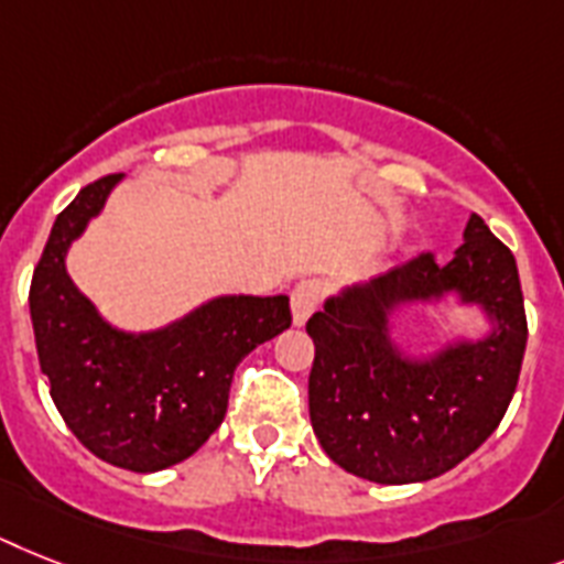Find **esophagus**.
<instances>
[{
    "label": "esophagus",
    "mask_w": 564,
    "mask_h": 564,
    "mask_svg": "<svg viewBox=\"0 0 564 564\" xmlns=\"http://www.w3.org/2000/svg\"><path fill=\"white\" fill-rule=\"evenodd\" d=\"M323 296H325V285L319 282V279H305V282H300V285L293 288L291 293L293 325H305V319L319 308Z\"/></svg>",
    "instance_id": "obj_1"
}]
</instances>
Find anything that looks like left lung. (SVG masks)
Segmentation results:
<instances>
[{
	"mask_svg": "<svg viewBox=\"0 0 564 564\" xmlns=\"http://www.w3.org/2000/svg\"><path fill=\"white\" fill-rule=\"evenodd\" d=\"M449 290L481 304L494 332L430 361L400 356L388 337L391 311ZM305 332L316 348L311 426L325 455L366 481L412 484L444 476L496 432L519 383L528 316L513 253L473 216L449 262L417 253L332 296Z\"/></svg>",
	"mask_w": 564,
	"mask_h": 564,
	"instance_id": "1",
	"label": "left lung"
}]
</instances>
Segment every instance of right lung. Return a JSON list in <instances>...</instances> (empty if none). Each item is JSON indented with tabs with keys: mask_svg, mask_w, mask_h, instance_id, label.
I'll list each match as a JSON object with an SVG mask.
<instances>
[{
	"mask_svg": "<svg viewBox=\"0 0 564 564\" xmlns=\"http://www.w3.org/2000/svg\"><path fill=\"white\" fill-rule=\"evenodd\" d=\"M123 175L80 189L51 227L31 279L42 375L65 426L106 464L155 473L202 449L221 426L232 371L291 328L288 296H218L161 332L109 325L65 271V253Z\"/></svg>",
	"mask_w": 564,
	"mask_h": 564,
	"instance_id": "add662e5",
	"label": "right lung"
}]
</instances>
